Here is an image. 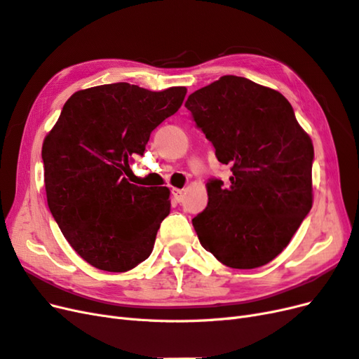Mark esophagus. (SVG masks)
<instances>
[{"instance_id": "esophagus-1", "label": "esophagus", "mask_w": 359, "mask_h": 359, "mask_svg": "<svg viewBox=\"0 0 359 359\" xmlns=\"http://www.w3.org/2000/svg\"><path fill=\"white\" fill-rule=\"evenodd\" d=\"M171 194H172V196H175V198L180 203V201L183 200L184 191H183V189H179V188H172V189H171Z\"/></svg>"}]
</instances>
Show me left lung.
<instances>
[{"label":"left lung","instance_id":"left-lung-1","mask_svg":"<svg viewBox=\"0 0 359 359\" xmlns=\"http://www.w3.org/2000/svg\"><path fill=\"white\" fill-rule=\"evenodd\" d=\"M184 107L229 164V187L205 184L209 203L192 219L201 246L231 269L273 261L313 204V143L289 101L245 77L222 76L188 97Z\"/></svg>","mask_w":359,"mask_h":359}]
</instances>
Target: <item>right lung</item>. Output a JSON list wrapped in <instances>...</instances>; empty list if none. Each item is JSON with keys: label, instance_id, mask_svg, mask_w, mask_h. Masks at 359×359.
<instances>
[{"label": "right lung", "instance_id": "obj_1", "mask_svg": "<svg viewBox=\"0 0 359 359\" xmlns=\"http://www.w3.org/2000/svg\"><path fill=\"white\" fill-rule=\"evenodd\" d=\"M184 86L154 92L130 83L77 90L44 137V187L52 216L92 267L128 271L149 258L170 213V189L130 183L123 171L150 133L175 114Z\"/></svg>", "mask_w": 359, "mask_h": 359}]
</instances>
